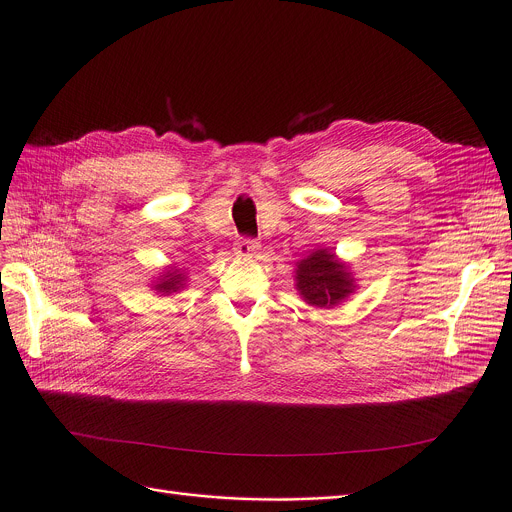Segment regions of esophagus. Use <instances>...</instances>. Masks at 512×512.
Segmentation results:
<instances>
[{
  "label": "esophagus",
  "instance_id": "1",
  "mask_svg": "<svg viewBox=\"0 0 512 512\" xmlns=\"http://www.w3.org/2000/svg\"><path fill=\"white\" fill-rule=\"evenodd\" d=\"M257 251H259V243H257L255 239H251V237H241V239L235 243V253H237L239 257H249V255L257 253Z\"/></svg>",
  "mask_w": 512,
  "mask_h": 512
}]
</instances>
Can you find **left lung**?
I'll list each match as a JSON object with an SVG mask.
<instances>
[{"mask_svg":"<svg viewBox=\"0 0 512 512\" xmlns=\"http://www.w3.org/2000/svg\"><path fill=\"white\" fill-rule=\"evenodd\" d=\"M296 279L302 298L318 308L334 306L352 291V279L344 271V265L326 249H318L300 261Z\"/></svg>","mask_w":512,"mask_h":512,"instance_id":"8db88e82","label":"left lung"}]
</instances>
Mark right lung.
Here are the masks:
<instances>
[{"mask_svg":"<svg viewBox=\"0 0 512 512\" xmlns=\"http://www.w3.org/2000/svg\"><path fill=\"white\" fill-rule=\"evenodd\" d=\"M182 285V275L180 273H168L162 283L156 285V289L164 291V294H172V291H178Z\"/></svg>","mask_w":512,"mask_h":512,"instance_id":"obj_1","label":"right lung"}]
</instances>
